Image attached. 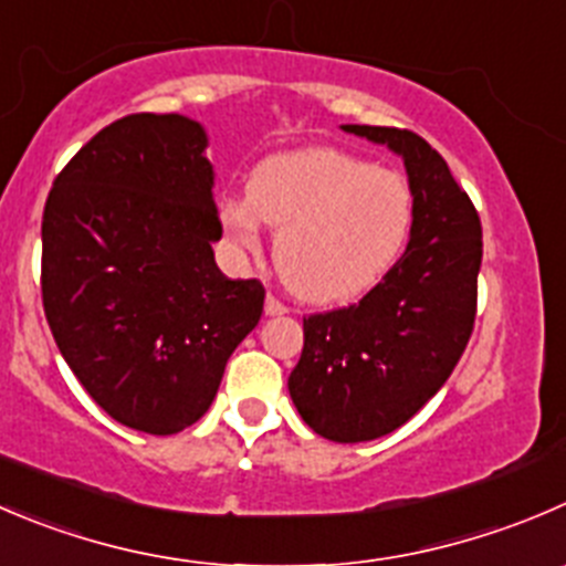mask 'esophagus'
Wrapping results in <instances>:
<instances>
[{"label": "esophagus", "instance_id": "34e87169", "mask_svg": "<svg viewBox=\"0 0 566 566\" xmlns=\"http://www.w3.org/2000/svg\"><path fill=\"white\" fill-rule=\"evenodd\" d=\"M287 310H290L287 304H282V301H279L276 295L268 293V298H265V315H284V312H287Z\"/></svg>", "mask_w": 566, "mask_h": 566}]
</instances>
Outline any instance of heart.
Wrapping results in <instances>:
<instances>
[{"mask_svg": "<svg viewBox=\"0 0 566 566\" xmlns=\"http://www.w3.org/2000/svg\"><path fill=\"white\" fill-rule=\"evenodd\" d=\"M415 199L398 171L337 149L268 157L249 199H229L221 223L245 254L262 249V223L279 232L276 268L298 298H359L403 251Z\"/></svg>", "mask_w": 566, "mask_h": 566, "instance_id": "1", "label": "heart"}]
</instances>
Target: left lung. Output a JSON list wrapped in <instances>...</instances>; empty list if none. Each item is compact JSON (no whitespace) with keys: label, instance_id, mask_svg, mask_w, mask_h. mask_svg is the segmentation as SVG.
I'll return each instance as SVG.
<instances>
[{"label":"left lung","instance_id":"obj_1","mask_svg":"<svg viewBox=\"0 0 566 566\" xmlns=\"http://www.w3.org/2000/svg\"><path fill=\"white\" fill-rule=\"evenodd\" d=\"M403 157L415 196L403 256L356 304L304 317L290 398L315 434L367 442L400 429L462 359L475 323L481 218L451 168L420 135L345 124Z\"/></svg>","mask_w":566,"mask_h":566}]
</instances>
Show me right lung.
Returning <instances> with one entry per match:
<instances>
[{
	"label": "right lung",
	"instance_id": "obj_1",
	"mask_svg": "<svg viewBox=\"0 0 566 566\" xmlns=\"http://www.w3.org/2000/svg\"><path fill=\"white\" fill-rule=\"evenodd\" d=\"M207 135L135 113L87 140L43 207L41 293L60 354L113 420L177 434L210 409L260 323V279L218 271Z\"/></svg>",
	"mask_w": 566,
	"mask_h": 566
}]
</instances>
